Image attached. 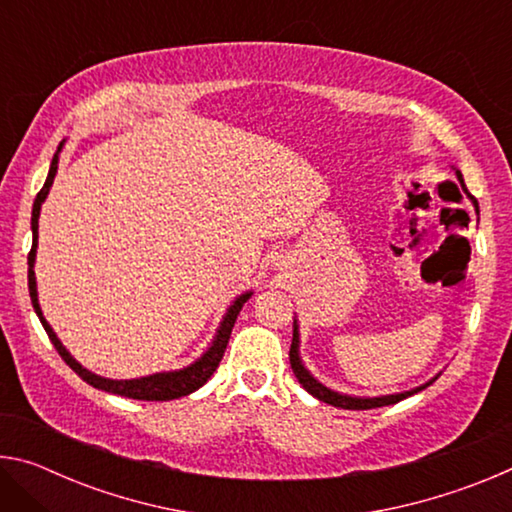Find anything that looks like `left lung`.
<instances>
[{"label":"left lung","instance_id":"obj_1","mask_svg":"<svg viewBox=\"0 0 512 512\" xmlns=\"http://www.w3.org/2000/svg\"><path fill=\"white\" fill-rule=\"evenodd\" d=\"M456 171V178L458 183H461V187L465 189V183H463V173ZM467 194V189H465ZM470 196V194H467ZM470 201L474 205L476 214H479V205H476V198L470 196ZM289 361H291V368H293V375L298 377V381L302 384V388H305L307 393H311L316 397V400L325 402V404H332V406H339V409H348V411H368V409H377V406H388V404H395L404 400V397H409L413 393H420L422 388L431 386L433 381H436L440 377L433 375L429 381H424V384L411 388V391H402V393H388V395H377V397H359V395H348V393H339V391H332V388L325 386L323 381H318L311 372L307 370L305 361H302L300 357V325H298V318H293V341H291V350H289Z\"/></svg>","mask_w":512,"mask_h":512}]
</instances>
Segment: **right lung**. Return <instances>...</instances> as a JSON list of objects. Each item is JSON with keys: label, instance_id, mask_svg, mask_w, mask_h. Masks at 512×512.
Wrapping results in <instances>:
<instances>
[{"label": "right lung", "instance_id": "add662e5", "mask_svg": "<svg viewBox=\"0 0 512 512\" xmlns=\"http://www.w3.org/2000/svg\"><path fill=\"white\" fill-rule=\"evenodd\" d=\"M65 140L60 142V146L54 153V158H51V167L47 173V180L45 185L36 196V201H33V212H31V232H33V244H31V253H29V296H31V305L36 309V314L40 318L42 327H45V332L49 334L51 343H54V348L58 350L60 357L67 363L69 368H72L76 375H79L83 381H88L90 386L99 388V391H106V393H115L121 397H131V400H146V402H167V400H178V397H185L189 393H194L201 388L207 379L214 375V370L219 368V363L223 359V352H225V345L230 341V334H232V327H235V320L239 316L241 307L246 305L253 296V289L239 293V296L230 302V307L225 309V314L221 318L219 327H216V332L212 336V341L207 348L203 350V354L198 359H194L192 363H187V366L178 368V370H162V372H153V375H144V377H133V379H110V377H101L97 372H92L83 366L81 361H76L72 357V352H69L63 341L58 339V334L54 332V327L47 323L45 314H42L40 309V300H38V282H36V271H33V266H36V255H38V219H40V210H42V203L47 201L49 196V189L54 185V178L58 173V158H60V151H63Z\"/></svg>", "mask_w": 512, "mask_h": 512}]
</instances>
